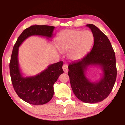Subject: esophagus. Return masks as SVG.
Segmentation results:
<instances>
[{
	"label": "esophagus",
	"instance_id": "34e87169",
	"mask_svg": "<svg viewBox=\"0 0 125 125\" xmlns=\"http://www.w3.org/2000/svg\"><path fill=\"white\" fill-rule=\"evenodd\" d=\"M62 68L65 73H67L68 71V65L66 64H64L63 65Z\"/></svg>",
	"mask_w": 125,
	"mask_h": 125
}]
</instances>
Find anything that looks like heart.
<instances>
[{
    "label": "heart",
    "mask_w": 125,
    "mask_h": 125,
    "mask_svg": "<svg viewBox=\"0 0 125 125\" xmlns=\"http://www.w3.org/2000/svg\"><path fill=\"white\" fill-rule=\"evenodd\" d=\"M94 41V35L90 31L66 30L59 33L57 38V45L61 52L69 51V58L76 61L85 56Z\"/></svg>",
    "instance_id": "1"
}]
</instances>
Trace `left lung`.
I'll return each mask as SVG.
<instances>
[{"mask_svg": "<svg viewBox=\"0 0 125 125\" xmlns=\"http://www.w3.org/2000/svg\"><path fill=\"white\" fill-rule=\"evenodd\" d=\"M86 26L94 35V45L83 58L69 64L68 74L77 98L84 103L94 104L109 96L115 83L117 69L115 54L108 38L94 25ZM91 65H98L102 69L103 74L99 81L91 82L86 77L87 67Z\"/></svg>", "mask_w": 125, "mask_h": 125, "instance_id": "1", "label": "left lung"}]
</instances>
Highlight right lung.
Returning a JSON list of instances; mask_svg holds the SVG:
<instances>
[{
    "label": "right lung",
    "mask_w": 125,
    "mask_h": 125,
    "mask_svg": "<svg viewBox=\"0 0 125 125\" xmlns=\"http://www.w3.org/2000/svg\"><path fill=\"white\" fill-rule=\"evenodd\" d=\"M54 27L47 25L31 26L22 31L12 50L9 64L12 84L19 97L30 104L43 105L51 100L54 94V84L63 73V62L60 61L49 65L43 71L35 76L24 77L19 64V47L31 36L52 37Z\"/></svg>",
    "instance_id": "right-lung-1"
}]
</instances>
